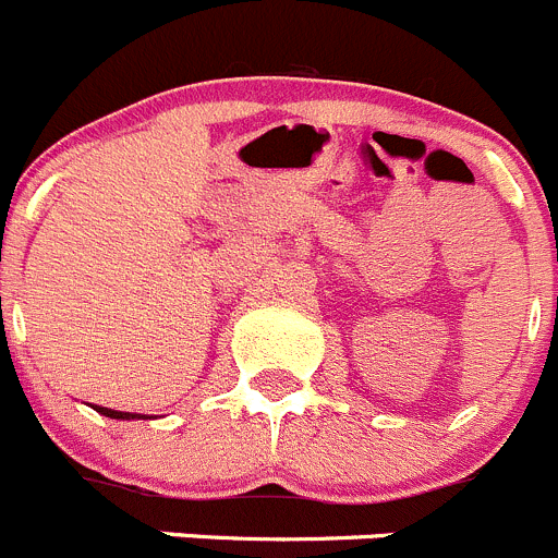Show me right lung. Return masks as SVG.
<instances>
[{"mask_svg": "<svg viewBox=\"0 0 558 558\" xmlns=\"http://www.w3.org/2000/svg\"><path fill=\"white\" fill-rule=\"evenodd\" d=\"M94 410H97L99 415H105V417H113V421H130V417H141V415H132V412L108 410V407H97V404H94Z\"/></svg>", "mask_w": 558, "mask_h": 558, "instance_id": "1", "label": "right lung"}]
</instances>
